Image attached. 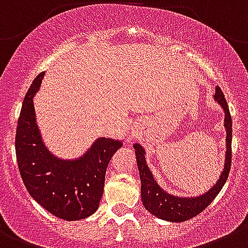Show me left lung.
Segmentation results:
<instances>
[{
  "mask_svg": "<svg viewBox=\"0 0 248 248\" xmlns=\"http://www.w3.org/2000/svg\"><path fill=\"white\" fill-rule=\"evenodd\" d=\"M214 100L218 101L219 105L223 107L225 112V129H226V153H225V166H224L223 173L219 176V180L216 185L206 192L204 195L199 197H176L173 195H169L166 191L162 190L155 180L153 179L152 173L148 169L145 159V150L142 146L135 143L136 162H138V168L140 171L141 180V199L145 208L153 216L158 218L164 219L168 221H180L188 220V219L196 217L201 212H203L209 206L212 201L217 197L220 190L223 188L224 184L226 183L230 166H232V120L230 112H229V106L224 97L223 91L220 87H216V93H214Z\"/></svg>",
  "mask_w": 248,
  "mask_h": 248,
  "instance_id": "left-lung-1",
  "label": "left lung"
}]
</instances>
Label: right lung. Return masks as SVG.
I'll use <instances>...</instances> for the list:
<instances>
[{
	"mask_svg": "<svg viewBox=\"0 0 248 248\" xmlns=\"http://www.w3.org/2000/svg\"><path fill=\"white\" fill-rule=\"evenodd\" d=\"M45 72L32 81L23 101L16 133V155L20 176L32 199L53 216L79 220L95 213L105 186L106 170L122 141L100 138L79 159L55 157L42 142L34 98Z\"/></svg>",
	"mask_w": 248,
	"mask_h": 248,
	"instance_id": "1",
	"label": "right lung"
}]
</instances>
